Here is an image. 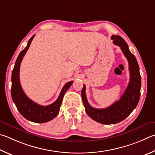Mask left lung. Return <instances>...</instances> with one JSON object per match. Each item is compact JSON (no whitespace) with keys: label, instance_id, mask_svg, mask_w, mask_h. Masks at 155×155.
Here are the masks:
<instances>
[{"label":"left lung","instance_id":"obj_1","mask_svg":"<svg viewBox=\"0 0 155 155\" xmlns=\"http://www.w3.org/2000/svg\"><path fill=\"white\" fill-rule=\"evenodd\" d=\"M115 45L120 48L129 62L130 81L120 100L104 109H97L88 104L86 95V86L82 90V98L86 112L94 120L104 124H116L124 120L137 105L140 97L141 75L140 68L135 56L130 51L128 45L118 35H112Z\"/></svg>","mask_w":155,"mask_h":155}]
</instances>
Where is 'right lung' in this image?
I'll list each match as a JSON object with an SVG mask.
<instances>
[{"label": "right lung", "instance_id": "obj_1", "mask_svg": "<svg viewBox=\"0 0 155 155\" xmlns=\"http://www.w3.org/2000/svg\"><path fill=\"white\" fill-rule=\"evenodd\" d=\"M34 35L29 39L26 47L21 51L16 60L12 75V89L11 93L13 101L14 102L19 112L23 117L30 121L37 123H47L54 118L59 113V110L65 93L73 84V81L67 82L60 93L55 102L49 105L43 106L30 99L21 88L20 82V67L23 57L31 45V41L35 37Z\"/></svg>", "mask_w": 155, "mask_h": 155}]
</instances>
